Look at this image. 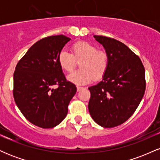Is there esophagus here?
<instances>
[{
	"label": "esophagus",
	"mask_w": 160,
	"mask_h": 160,
	"mask_svg": "<svg viewBox=\"0 0 160 160\" xmlns=\"http://www.w3.org/2000/svg\"><path fill=\"white\" fill-rule=\"evenodd\" d=\"M77 89H78V92H80V90H82V89H83V87H82V86H77Z\"/></svg>",
	"instance_id": "obj_1"
}]
</instances>
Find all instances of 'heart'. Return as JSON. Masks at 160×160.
I'll use <instances>...</instances> for the list:
<instances>
[{"mask_svg": "<svg viewBox=\"0 0 160 160\" xmlns=\"http://www.w3.org/2000/svg\"><path fill=\"white\" fill-rule=\"evenodd\" d=\"M58 62L62 70L72 72L79 63L80 70L68 77L71 82L86 84L93 80H99L104 76L110 65L109 54L105 50L98 49L95 45L86 41H78L71 46V54L62 51Z\"/></svg>", "mask_w": 160, "mask_h": 160, "instance_id": "1", "label": "heart"}]
</instances>
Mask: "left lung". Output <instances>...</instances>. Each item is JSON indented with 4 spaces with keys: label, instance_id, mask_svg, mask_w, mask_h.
<instances>
[{
    "label": "left lung",
    "instance_id": "left-lung-1",
    "mask_svg": "<svg viewBox=\"0 0 160 160\" xmlns=\"http://www.w3.org/2000/svg\"><path fill=\"white\" fill-rule=\"evenodd\" d=\"M109 54L103 80L90 86L89 111L99 126L113 128L128 120L138 107L146 89L145 70L138 56L119 40L95 35Z\"/></svg>",
    "mask_w": 160,
    "mask_h": 160
}]
</instances>
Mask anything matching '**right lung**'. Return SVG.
I'll use <instances>...</instances> for the list:
<instances>
[{
    "label": "right lung",
    "mask_w": 160,
    "mask_h": 160,
    "mask_svg": "<svg viewBox=\"0 0 160 160\" xmlns=\"http://www.w3.org/2000/svg\"><path fill=\"white\" fill-rule=\"evenodd\" d=\"M71 40L49 36L36 42L16 65L13 97L24 117L43 128H53L65 118L77 87L66 80L58 54Z\"/></svg>",
    "instance_id": "1"
}]
</instances>
